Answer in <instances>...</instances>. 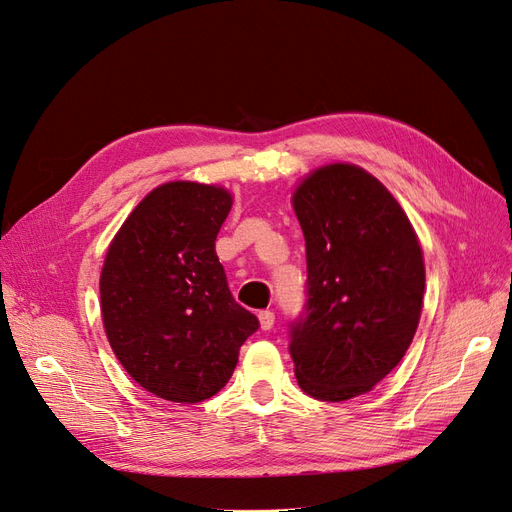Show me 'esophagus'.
Returning a JSON list of instances; mask_svg holds the SVG:
<instances>
[{
    "instance_id": "obj_1",
    "label": "esophagus",
    "mask_w": 512,
    "mask_h": 512,
    "mask_svg": "<svg viewBox=\"0 0 512 512\" xmlns=\"http://www.w3.org/2000/svg\"><path fill=\"white\" fill-rule=\"evenodd\" d=\"M274 320H276L274 311H270V309L259 311V322H261V328H263V330H270V328L274 326Z\"/></svg>"
}]
</instances>
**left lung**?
<instances>
[{"label":"left lung","mask_w":512,"mask_h":512,"mask_svg":"<svg viewBox=\"0 0 512 512\" xmlns=\"http://www.w3.org/2000/svg\"><path fill=\"white\" fill-rule=\"evenodd\" d=\"M293 207L307 282L288 351L307 395L345 402L381 383L408 351L425 293L422 251L391 192L355 165L311 173Z\"/></svg>","instance_id":"1"}]
</instances>
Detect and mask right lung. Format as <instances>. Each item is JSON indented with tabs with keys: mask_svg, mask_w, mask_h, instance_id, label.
Masks as SVG:
<instances>
[{
	"mask_svg": "<svg viewBox=\"0 0 512 512\" xmlns=\"http://www.w3.org/2000/svg\"><path fill=\"white\" fill-rule=\"evenodd\" d=\"M232 209L224 188L169 182L129 213L100 276L106 337L146 391L198 404L224 387L259 328L228 288L215 238Z\"/></svg>",
	"mask_w": 512,
	"mask_h": 512,
	"instance_id": "1",
	"label": "right lung"
}]
</instances>
